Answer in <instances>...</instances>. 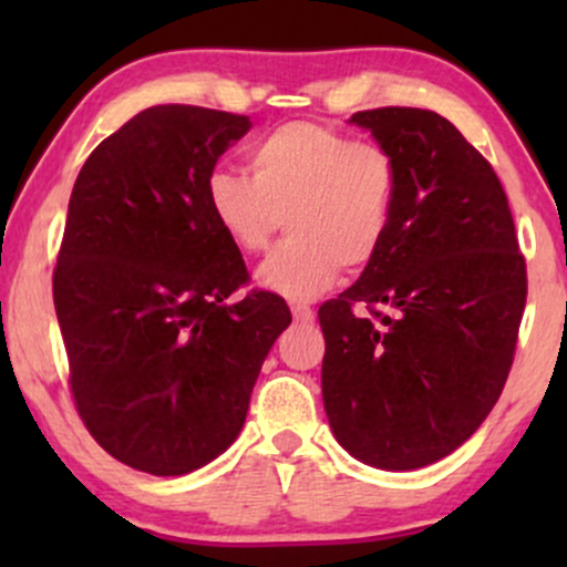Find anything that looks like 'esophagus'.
<instances>
[{"label": "esophagus", "mask_w": 567, "mask_h": 567, "mask_svg": "<svg viewBox=\"0 0 567 567\" xmlns=\"http://www.w3.org/2000/svg\"><path fill=\"white\" fill-rule=\"evenodd\" d=\"M290 311L292 317H296V322H315V309L306 303H290Z\"/></svg>", "instance_id": "1"}]
</instances>
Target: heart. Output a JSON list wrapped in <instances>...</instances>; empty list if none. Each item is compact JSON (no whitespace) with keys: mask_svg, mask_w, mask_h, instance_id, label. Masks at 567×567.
<instances>
[{"mask_svg":"<svg viewBox=\"0 0 567 567\" xmlns=\"http://www.w3.org/2000/svg\"><path fill=\"white\" fill-rule=\"evenodd\" d=\"M247 162L250 175H207L205 205L243 256L264 252L288 226L290 237L258 269L266 290L311 301L341 269L362 271L381 256L400 197V159L386 143L296 120L252 143Z\"/></svg>","mask_w":567,"mask_h":567,"instance_id":"obj_1","label":"heart"}]
</instances>
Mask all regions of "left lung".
<instances>
[{"label":"left lung","instance_id":"left-lung-1","mask_svg":"<svg viewBox=\"0 0 567 567\" xmlns=\"http://www.w3.org/2000/svg\"><path fill=\"white\" fill-rule=\"evenodd\" d=\"M400 159L392 234L320 306L322 400L336 440L379 470H419L477 432L504 389L528 269L496 171L445 116H351Z\"/></svg>","mask_w":567,"mask_h":567}]
</instances>
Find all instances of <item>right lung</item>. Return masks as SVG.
I'll return each mask as SVG.
<instances>
[{"instance_id": "obj_1", "label": "right lung", "mask_w": 567, "mask_h": 567, "mask_svg": "<svg viewBox=\"0 0 567 567\" xmlns=\"http://www.w3.org/2000/svg\"><path fill=\"white\" fill-rule=\"evenodd\" d=\"M250 116L167 103L135 114L76 175L53 301L82 424L133 470L178 477L237 440L271 343L290 324L256 290L205 205Z\"/></svg>"}]
</instances>
